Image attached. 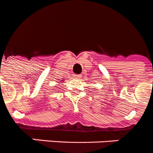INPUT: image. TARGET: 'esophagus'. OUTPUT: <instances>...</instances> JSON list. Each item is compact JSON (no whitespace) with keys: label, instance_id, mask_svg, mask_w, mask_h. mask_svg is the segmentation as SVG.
Listing matches in <instances>:
<instances>
[{"label":"esophagus","instance_id":"1","mask_svg":"<svg viewBox=\"0 0 153 153\" xmlns=\"http://www.w3.org/2000/svg\"><path fill=\"white\" fill-rule=\"evenodd\" d=\"M81 76H82L79 75V74H77V75H75V76H74V77H75V79H80Z\"/></svg>","mask_w":153,"mask_h":153}]
</instances>
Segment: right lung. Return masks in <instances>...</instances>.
<instances>
[{
	"instance_id": "obj_1",
	"label": "right lung",
	"mask_w": 153,
	"mask_h": 153,
	"mask_svg": "<svg viewBox=\"0 0 153 153\" xmlns=\"http://www.w3.org/2000/svg\"><path fill=\"white\" fill-rule=\"evenodd\" d=\"M64 79H63V78H59V79H57V82H58V83H59V82H60V83H61V82H64Z\"/></svg>"
}]
</instances>
